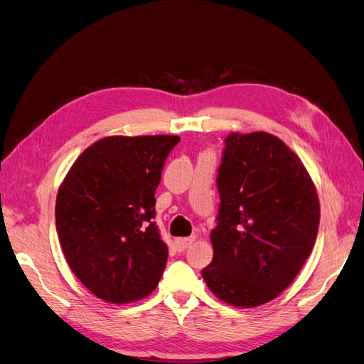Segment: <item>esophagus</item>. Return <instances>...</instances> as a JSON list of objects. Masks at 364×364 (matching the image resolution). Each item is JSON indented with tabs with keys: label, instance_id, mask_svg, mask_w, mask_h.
Wrapping results in <instances>:
<instances>
[{
	"label": "esophagus",
	"instance_id": "34e87169",
	"mask_svg": "<svg viewBox=\"0 0 364 364\" xmlns=\"http://www.w3.org/2000/svg\"><path fill=\"white\" fill-rule=\"evenodd\" d=\"M195 241V237H186V238H176L175 240V247L178 252H183V250L188 249Z\"/></svg>",
	"mask_w": 364,
	"mask_h": 364
}]
</instances>
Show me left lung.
I'll return each mask as SVG.
<instances>
[{
	"label": "left lung",
	"mask_w": 364,
	"mask_h": 364,
	"mask_svg": "<svg viewBox=\"0 0 364 364\" xmlns=\"http://www.w3.org/2000/svg\"><path fill=\"white\" fill-rule=\"evenodd\" d=\"M218 226L212 263L201 271L212 294L237 307L269 303L311 255L320 225L316 188L300 158L267 132L226 138L218 169Z\"/></svg>",
	"instance_id": "left-lung-1"
}]
</instances>
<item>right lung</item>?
<instances>
[{
    "label": "right lung",
    "instance_id": "1",
    "mask_svg": "<svg viewBox=\"0 0 364 364\" xmlns=\"http://www.w3.org/2000/svg\"><path fill=\"white\" fill-rule=\"evenodd\" d=\"M176 135H114L90 144L58 189L55 220L72 272L98 298L132 303L154 292L167 246L155 223V191Z\"/></svg>",
    "mask_w": 364,
    "mask_h": 364
}]
</instances>
